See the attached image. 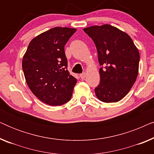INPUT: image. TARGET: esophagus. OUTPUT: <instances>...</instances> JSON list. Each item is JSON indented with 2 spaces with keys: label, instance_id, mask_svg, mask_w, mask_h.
<instances>
[{
  "label": "esophagus",
  "instance_id": "obj_1",
  "mask_svg": "<svg viewBox=\"0 0 154 154\" xmlns=\"http://www.w3.org/2000/svg\"><path fill=\"white\" fill-rule=\"evenodd\" d=\"M80 77H81V79H85V78L86 77V73H81V74L80 75Z\"/></svg>",
  "mask_w": 154,
  "mask_h": 154
}]
</instances>
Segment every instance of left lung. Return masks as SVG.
Masks as SVG:
<instances>
[{"label": "left lung", "instance_id": "obj_1", "mask_svg": "<svg viewBox=\"0 0 154 154\" xmlns=\"http://www.w3.org/2000/svg\"><path fill=\"white\" fill-rule=\"evenodd\" d=\"M83 31L97 51L100 83L94 88L102 102H117L131 89L138 75L140 53L129 35L111 26H92Z\"/></svg>", "mask_w": 154, "mask_h": 154}]
</instances>
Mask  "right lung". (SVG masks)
<instances>
[{
  "mask_svg": "<svg viewBox=\"0 0 154 154\" xmlns=\"http://www.w3.org/2000/svg\"><path fill=\"white\" fill-rule=\"evenodd\" d=\"M75 29L54 27L30 42L22 60L25 79L31 92L51 106L68 102L77 80L67 70L64 45Z\"/></svg>",
  "mask_w": 154,
  "mask_h": 154,
  "instance_id": "add662e5",
  "label": "right lung"
}]
</instances>
